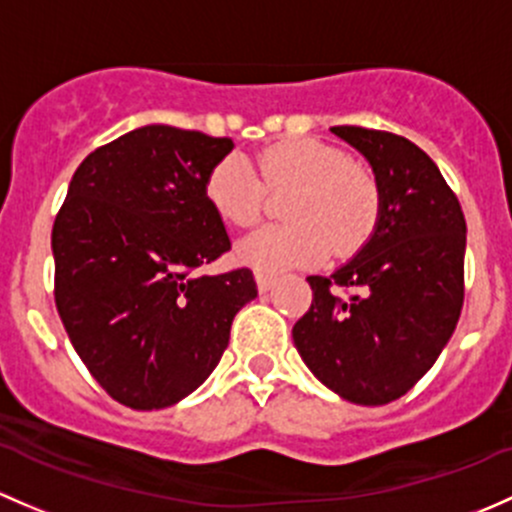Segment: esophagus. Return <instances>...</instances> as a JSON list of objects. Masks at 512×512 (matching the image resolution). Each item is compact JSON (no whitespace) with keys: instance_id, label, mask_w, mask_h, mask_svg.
Wrapping results in <instances>:
<instances>
[{"instance_id":"esophagus-1","label":"esophagus","mask_w":512,"mask_h":512,"mask_svg":"<svg viewBox=\"0 0 512 512\" xmlns=\"http://www.w3.org/2000/svg\"><path fill=\"white\" fill-rule=\"evenodd\" d=\"M255 279H257V287H260V292H270L274 279H277V274L270 270H257Z\"/></svg>"}]
</instances>
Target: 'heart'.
<instances>
[{"mask_svg":"<svg viewBox=\"0 0 512 512\" xmlns=\"http://www.w3.org/2000/svg\"><path fill=\"white\" fill-rule=\"evenodd\" d=\"M267 191L289 193L287 225H270L240 242V260L260 270L351 255L375 233L383 213L378 174L336 144L289 137L255 154H225L206 176V198L220 220L252 228L265 211Z\"/></svg>","mask_w":512,"mask_h":512,"instance_id":"heart-1","label":"heart"}]
</instances>
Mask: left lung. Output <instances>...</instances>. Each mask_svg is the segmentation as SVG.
<instances>
[{"label": "left lung", "instance_id": "left-lung-1", "mask_svg": "<svg viewBox=\"0 0 512 512\" xmlns=\"http://www.w3.org/2000/svg\"><path fill=\"white\" fill-rule=\"evenodd\" d=\"M373 164L383 213L368 245L331 277H306L294 346L355 405H387L422 380L464 306L466 218L432 159L400 134L331 127Z\"/></svg>", "mask_w": 512, "mask_h": 512}]
</instances>
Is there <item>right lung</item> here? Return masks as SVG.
<instances>
[{
    "label": "right lung",
    "mask_w": 512,
    "mask_h": 512,
    "mask_svg": "<svg viewBox=\"0 0 512 512\" xmlns=\"http://www.w3.org/2000/svg\"><path fill=\"white\" fill-rule=\"evenodd\" d=\"M230 137L147 125L90 152L53 220V297L75 353L132 410L191 395L257 297L252 270L201 274L230 250L206 176Z\"/></svg>",
    "instance_id": "1"
}]
</instances>
